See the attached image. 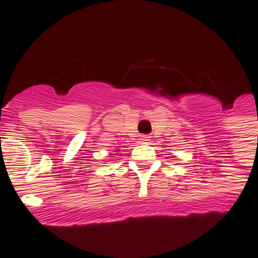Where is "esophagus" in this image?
I'll use <instances>...</instances> for the list:
<instances>
[{"instance_id":"esophagus-1","label":"esophagus","mask_w":258,"mask_h":258,"mask_svg":"<svg viewBox=\"0 0 258 258\" xmlns=\"http://www.w3.org/2000/svg\"><path fill=\"white\" fill-rule=\"evenodd\" d=\"M149 140V137H147V135H142L140 137V142H148Z\"/></svg>"}]
</instances>
